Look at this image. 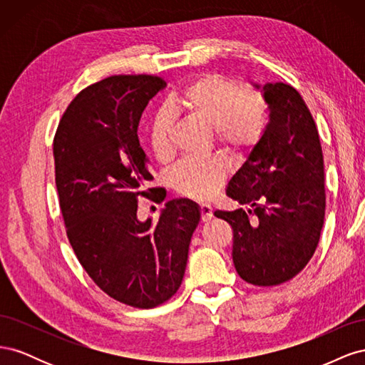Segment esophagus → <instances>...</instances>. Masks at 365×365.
Masks as SVG:
<instances>
[{"label": "esophagus", "instance_id": "1", "mask_svg": "<svg viewBox=\"0 0 365 365\" xmlns=\"http://www.w3.org/2000/svg\"><path fill=\"white\" fill-rule=\"evenodd\" d=\"M213 213H212V205L208 204H202L201 205V220L202 222H207V220L212 219Z\"/></svg>", "mask_w": 365, "mask_h": 365}]
</instances>
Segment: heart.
Returning a JSON list of instances; mask_svg holds the SVG:
<instances>
[{"label":"heart","instance_id":"b5f03b06","mask_svg":"<svg viewBox=\"0 0 365 365\" xmlns=\"http://www.w3.org/2000/svg\"><path fill=\"white\" fill-rule=\"evenodd\" d=\"M178 109L212 128L217 146L228 153H245L257 145L268 125V105L262 93L240 86L220 74H204L172 96ZM170 113L160 111L150 120L148 143L160 163L172 157ZM227 168L219 158L184 160L170 172L176 195L195 201L213 196L225 181Z\"/></svg>","mask_w":365,"mask_h":365}]
</instances>
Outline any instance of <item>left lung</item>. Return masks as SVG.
Returning a JSON list of instances; mask_svg holds the SVG:
<instances>
[{
	"label": "left lung",
	"mask_w": 365,
	"mask_h": 365,
	"mask_svg": "<svg viewBox=\"0 0 365 365\" xmlns=\"http://www.w3.org/2000/svg\"><path fill=\"white\" fill-rule=\"evenodd\" d=\"M263 97L267 129L227 187L228 197L250 208L216 210L215 216L233 228L231 256L240 277L275 286L294 279L317 250L326 212L324 161L315 121L295 88L267 83Z\"/></svg>",
	"instance_id": "8db88e82"
}]
</instances>
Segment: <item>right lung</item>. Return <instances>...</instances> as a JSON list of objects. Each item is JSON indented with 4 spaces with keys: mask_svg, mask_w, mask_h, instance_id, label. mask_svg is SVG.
<instances>
[{
    "mask_svg": "<svg viewBox=\"0 0 365 365\" xmlns=\"http://www.w3.org/2000/svg\"><path fill=\"white\" fill-rule=\"evenodd\" d=\"M165 82L120 74L86 86L63 113L53 141L54 173L67 236L83 269L114 300L150 309L181 286L201 212L190 200L165 204L158 224L137 217L153 176L137 129ZM165 195H158L163 202Z\"/></svg>",
    "mask_w": 365,
    "mask_h": 365,
    "instance_id": "obj_1",
    "label": "right lung"
}]
</instances>
